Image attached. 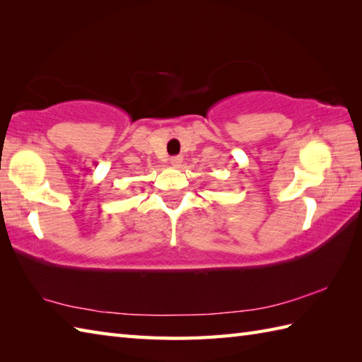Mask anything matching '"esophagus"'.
<instances>
[{
	"instance_id": "34e87169",
	"label": "esophagus",
	"mask_w": 362,
	"mask_h": 362,
	"mask_svg": "<svg viewBox=\"0 0 362 362\" xmlns=\"http://www.w3.org/2000/svg\"><path fill=\"white\" fill-rule=\"evenodd\" d=\"M182 156H174V157H171V160H169V163H171L173 166H180V163H182Z\"/></svg>"
}]
</instances>
